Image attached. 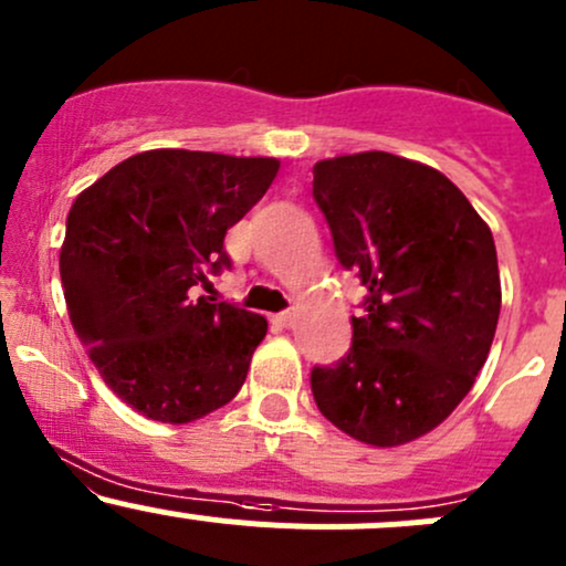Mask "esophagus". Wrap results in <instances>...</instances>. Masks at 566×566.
<instances>
[{"label":"esophagus","instance_id":"esophagus-1","mask_svg":"<svg viewBox=\"0 0 566 566\" xmlns=\"http://www.w3.org/2000/svg\"><path fill=\"white\" fill-rule=\"evenodd\" d=\"M273 323H279L282 328H290V325L295 323V312H279L276 317H273Z\"/></svg>","mask_w":566,"mask_h":566}]
</instances>
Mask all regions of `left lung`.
Returning <instances> with one entry per match:
<instances>
[{
    "label": "left lung",
    "instance_id": "1",
    "mask_svg": "<svg viewBox=\"0 0 566 566\" xmlns=\"http://www.w3.org/2000/svg\"><path fill=\"white\" fill-rule=\"evenodd\" d=\"M342 268L366 287L349 353L312 368L319 412L349 437L396 448L472 390L502 308L496 247L461 189L388 151L314 165Z\"/></svg>",
    "mask_w": 566,
    "mask_h": 566
}]
</instances>
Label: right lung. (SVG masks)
Instances as JSON below:
<instances>
[{"mask_svg": "<svg viewBox=\"0 0 566 566\" xmlns=\"http://www.w3.org/2000/svg\"><path fill=\"white\" fill-rule=\"evenodd\" d=\"M279 159L157 148L75 198L59 271L73 328L124 403L189 423L233 401L268 323L211 303L224 235L268 192Z\"/></svg>", "mask_w": 566, "mask_h": 566, "instance_id": "obj_1", "label": "right lung"}]
</instances>
